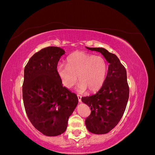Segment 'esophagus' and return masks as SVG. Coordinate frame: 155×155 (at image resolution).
I'll return each instance as SVG.
<instances>
[{
    "label": "esophagus",
    "instance_id": "34e87169",
    "mask_svg": "<svg viewBox=\"0 0 155 155\" xmlns=\"http://www.w3.org/2000/svg\"><path fill=\"white\" fill-rule=\"evenodd\" d=\"M78 100L79 102H81V97H82V96L79 95V94H78Z\"/></svg>",
    "mask_w": 155,
    "mask_h": 155
}]
</instances>
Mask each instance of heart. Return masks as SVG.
Wrapping results in <instances>:
<instances>
[{
    "mask_svg": "<svg viewBox=\"0 0 155 155\" xmlns=\"http://www.w3.org/2000/svg\"><path fill=\"white\" fill-rule=\"evenodd\" d=\"M107 72V63L104 58L82 51L70 54L66 66L59 64L57 67L58 74L65 87H73L79 79L78 91L87 89L91 92L98 91L103 86Z\"/></svg>",
    "mask_w": 155,
    "mask_h": 155,
    "instance_id": "obj_1",
    "label": "heart"
}]
</instances>
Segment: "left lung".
Returning a JSON list of instances; mask_svg holds the SVG:
<instances>
[{
  "instance_id": "8db88e82",
  "label": "left lung",
  "mask_w": 155,
  "mask_h": 155,
  "mask_svg": "<svg viewBox=\"0 0 155 155\" xmlns=\"http://www.w3.org/2000/svg\"><path fill=\"white\" fill-rule=\"evenodd\" d=\"M87 48L100 52L109 63L105 81L99 91L81 97L91 111L85 120L87 129L94 134H106L118 124L127 104L129 87L127 71L115 54L104 48Z\"/></svg>"
}]
</instances>
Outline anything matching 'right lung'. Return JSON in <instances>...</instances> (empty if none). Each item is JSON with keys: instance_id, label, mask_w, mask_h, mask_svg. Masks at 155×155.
<instances>
[{"instance_id": "1", "label": "right lung", "mask_w": 155, "mask_h": 155, "mask_svg": "<svg viewBox=\"0 0 155 155\" xmlns=\"http://www.w3.org/2000/svg\"><path fill=\"white\" fill-rule=\"evenodd\" d=\"M63 49L48 46L36 52L25 68L22 98L28 118L34 127L48 137L66 130L78 104L76 94L63 87L57 67Z\"/></svg>"}]
</instances>
